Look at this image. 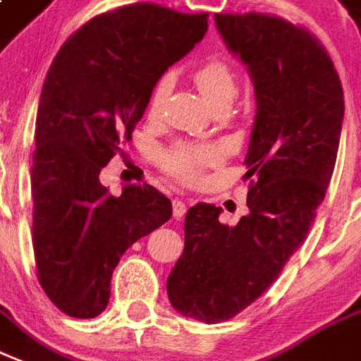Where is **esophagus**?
Instances as JSON below:
<instances>
[{
	"mask_svg": "<svg viewBox=\"0 0 361 361\" xmlns=\"http://www.w3.org/2000/svg\"><path fill=\"white\" fill-rule=\"evenodd\" d=\"M184 213H186V203L183 202V200H173V215L177 216V219H180V216H184Z\"/></svg>",
	"mask_w": 361,
	"mask_h": 361,
	"instance_id": "1",
	"label": "esophagus"
}]
</instances>
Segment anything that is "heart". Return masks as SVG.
Segmentation results:
<instances>
[{"instance_id": "b5f03b06", "label": "heart", "mask_w": 361, "mask_h": 361, "mask_svg": "<svg viewBox=\"0 0 361 361\" xmlns=\"http://www.w3.org/2000/svg\"><path fill=\"white\" fill-rule=\"evenodd\" d=\"M194 81H196L200 93L203 99L209 102V106L222 102V100H232L235 94V80L232 70L219 59L203 62L202 66L194 72ZM171 91V78L164 75L161 80L154 85L150 94V108L152 114H156L167 99ZM215 159V154L209 148L203 146H190V145H177L169 148L164 154L165 169L177 175L183 180H192L197 177V173L203 165L211 164Z\"/></svg>"}]
</instances>
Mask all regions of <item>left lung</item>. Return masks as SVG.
Listing matches in <instances>:
<instances>
[{"label": "left lung", "instance_id": "1", "mask_svg": "<svg viewBox=\"0 0 361 361\" xmlns=\"http://www.w3.org/2000/svg\"><path fill=\"white\" fill-rule=\"evenodd\" d=\"M222 42L255 87L245 177L249 213L219 222L215 203L184 219V251L167 278L173 308L219 324L261 297L305 243L337 159L345 97L324 47L278 16L215 15Z\"/></svg>", "mask_w": 361, "mask_h": 361}]
</instances>
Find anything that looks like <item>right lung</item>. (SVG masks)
I'll list each match as a JSON object with an SVG mask.
<instances>
[{"label":"right lung","instance_id":"1","mask_svg":"<svg viewBox=\"0 0 361 361\" xmlns=\"http://www.w3.org/2000/svg\"><path fill=\"white\" fill-rule=\"evenodd\" d=\"M207 16L127 5L81 26L49 68L32 161V242L43 291L72 318L106 308L121 255L173 215L150 184L116 197L99 175L131 140L159 78L202 42Z\"/></svg>","mask_w":361,"mask_h":361}]
</instances>
